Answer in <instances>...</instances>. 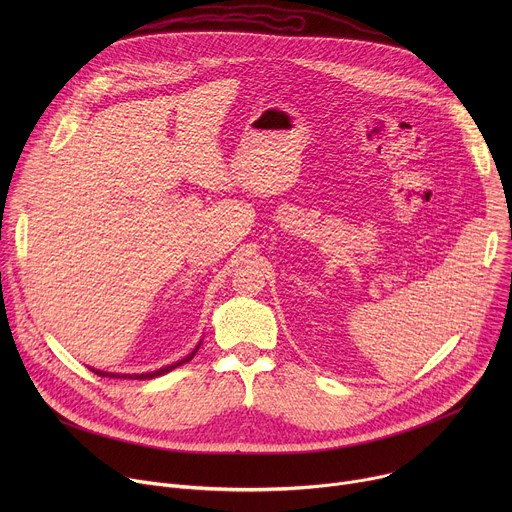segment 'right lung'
<instances>
[{"instance_id": "1", "label": "right lung", "mask_w": 512, "mask_h": 512, "mask_svg": "<svg viewBox=\"0 0 512 512\" xmlns=\"http://www.w3.org/2000/svg\"><path fill=\"white\" fill-rule=\"evenodd\" d=\"M200 348V344L186 356V358H182V360H178V362H174V364H170V367H164V369H158V371H154V373H141V375H117V373H103V371H95V369H91L95 375H99V377H113V379H139V381H145V379H154V377H162V375H166V373H170V371H174V369H178L180 364H184V362H188V360H192V356L196 354V350Z\"/></svg>"}]
</instances>
